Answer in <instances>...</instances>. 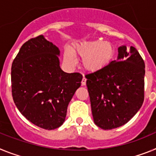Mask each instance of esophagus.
Instances as JSON below:
<instances>
[{
	"mask_svg": "<svg viewBox=\"0 0 156 156\" xmlns=\"http://www.w3.org/2000/svg\"><path fill=\"white\" fill-rule=\"evenodd\" d=\"M86 78L85 77H83L82 80V86H86Z\"/></svg>",
	"mask_w": 156,
	"mask_h": 156,
	"instance_id": "esophagus-1",
	"label": "esophagus"
}]
</instances>
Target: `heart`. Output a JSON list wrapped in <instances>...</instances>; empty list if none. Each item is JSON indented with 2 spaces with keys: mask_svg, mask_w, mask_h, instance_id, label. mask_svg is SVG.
I'll return each mask as SVG.
<instances>
[{
  "mask_svg": "<svg viewBox=\"0 0 156 156\" xmlns=\"http://www.w3.org/2000/svg\"><path fill=\"white\" fill-rule=\"evenodd\" d=\"M64 51L63 57L69 65H74L76 62L74 54L82 59V66L86 70L95 72L106 67L112 61L115 55V47L110 42L104 40L82 41L74 44L71 48Z\"/></svg>",
  "mask_w": 156,
  "mask_h": 156,
  "instance_id": "obj_1",
  "label": "heart"
}]
</instances>
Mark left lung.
I'll list each match as a JSON object with an SVG mask.
<instances>
[{
    "label": "left lung",
    "mask_w": 156,
    "mask_h": 156,
    "mask_svg": "<svg viewBox=\"0 0 156 156\" xmlns=\"http://www.w3.org/2000/svg\"><path fill=\"white\" fill-rule=\"evenodd\" d=\"M145 65L137 50L119 48V55L108 67L86 74L93 121L103 129L128 122L140 110L144 99Z\"/></svg>",
    "instance_id": "1"
}]
</instances>
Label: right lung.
Returning a JSON list of instances; mask_svg holds the SVG:
<instances>
[{
    "label": "right lung",
    "instance_id": "1",
    "mask_svg": "<svg viewBox=\"0 0 156 156\" xmlns=\"http://www.w3.org/2000/svg\"><path fill=\"white\" fill-rule=\"evenodd\" d=\"M59 48L43 35L24 43L12 65L13 101L26 119L44 129L64 122L67 109L82 75L59 67Z\"/></svg>",
    "mask_w": 156,
    "mask_h": 156
}]
</instances>
